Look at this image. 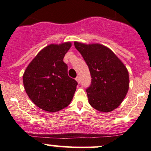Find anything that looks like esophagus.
Masks as SVG:
<instances>
[{
	"mask_svg": "<svg viewBox=\"0 0 151 151\" xmlns=\"http://www.w3.org/2000/svg\"><path fill=\"white\" fill-rule=\"evenodd\" d=\"M76 81H77V82H78V83H80V82H81V81H80L79 76H78V77H76Z\"/></svg>",
	"mask_w": 151,
	"mask_h": 151,
	"instance_id": "obj_1",
	"label": "esophagus"
}]
</instances>
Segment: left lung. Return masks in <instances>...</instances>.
Segmentation results:
<instances>
[{
	"mask_svg": "<svg viewBox=\"0 0 151 151\" xmlns=\"http://www.w3.org/2000/svg\"><path fill=\"white\" fill-rule=\"evenodd\" d=\"M88 65L91 84L86 89L88 101L94 109L109 112L117 108L129 88V72L114 53L100 44L74 42Z\"/></svg>",
	"mask_w": 151,
	"mask_h": 151,
	"instance_id": "obj_1",
	"label": "left lung"
}]
</instances>
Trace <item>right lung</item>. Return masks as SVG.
<instances>
[{"label":"right lung","instance_id":"right-lung-1","mask_svg":"<svg viewBox=\"0 0 151 151\" xmlns=\"http://www.w3.org/2000/svg\"><path fill=\"white\" fill-rule=\"evenodd\" d=\"M70 42L51 44L42 49L27 67L23 84L29 99L44 111L56 112L71 102L78 83L68 75L63 58Z\"/></svg>","mask_w":151,"mask_h":151}]
</instances>
